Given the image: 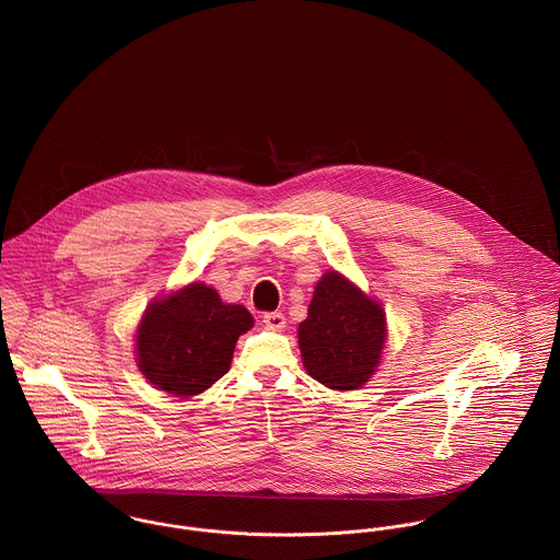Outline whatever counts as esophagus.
Returning <instances> with one entry per match:
<instances>
[{"label": "esophagus", "instance_id": "esophagus-1", "mask_svg": "<svg viewBox=\"0 0 560 560\" xmlns=\"http://www.w3.org/2000/svg\"><path fill=\"white\" fill-rule=\"evenodd\" d=\"M261 322H264V326L270 328V330H281V328H285V315H283L281 311H268V313H264V315H261Z\"/></svg>", "mask_w": 560, "mask_h": 560}]
</instances>
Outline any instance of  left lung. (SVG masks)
Here are the masks:
<instances>
[{"mask_svg":"<svg viewBox=\"0 0 560 560\" xmlns=\"http://www.w3.org/2000/svg\"><path fill=\"white\" fill-rule=\"evenodd\" d=\"M384 335L382 307L330 270L315 285L310 315L299 326L305 370L328 388H359L377 368Z\"/></svg>","mask_w":560,"mask_h":560,"instance_id":"obj_1","label":"left lung"}]
</instances>
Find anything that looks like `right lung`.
<instances>
[{
	"instance_id": "1",
	"label": "right lung",
	"mask_w": 560,
	"mask_h": 560,
	"mask_svg": "<svg viewBox=\"0 0 560 560\" xmlns=\"http://www.w3.org/2000/svg\"><path fill=\"white\" fill-rule=\"evenodd\" d=\"M250 326L243 305H225L212 288L190 283L145 310L137 328L139 370L161 390L197 395L228 373Z\"/></svg>"
}]
</instances>
